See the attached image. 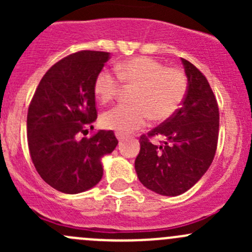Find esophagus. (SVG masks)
I'll return each instance as SVG.
<instances>
[{
	"mask_svg": "<svg viewBox=\"0 0 252 252\" xmlns=\"http://www.w3.org/2000/svg\"><path fill=\"white\" fill-rule=\"evenodd\" d=\"M116 136H117V139L119 140V142H121L124 139V135L122 133H116Z\"/></svg>",
	"mask_w": 252,
	"mask_h": 252,
	"instance_id": "1",
	"label": "esophagus"
}]
</instances>
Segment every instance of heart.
Here are the masks:
<instances>
[{
  "label": "heart",
  "mask_w": 252,
  "mask_h": 252,
  "mask_svg": "<svg viewBox=\"0 0 252 252\" xmlns=\"http://www.w3.org/2000/svg\"><path fill=\"white\" fill-rule=\"evenodd\" d=\"M116 72L103 69L96 75L94 93L100 102L113 100L121 89V80L136 85L135 105H117L101 117L105 128L128 134L146 124L150 117L164 121L179 110L188 90L184 73L168 68L155 58L139 56L116 65Z\"/></svg>",
  "instance_id": "b5f03b06"
}]
</instances>
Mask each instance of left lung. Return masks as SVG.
Returning <instances> with one entry per match:
<instances>
[{"label": "left lung", "mask_w": 252, "mask_h": 252, "mask_svg": "<svg viewBox=\"0 0 252 252\" xmlns=\"http://www.w3.org/2000/svg\"><path fill=\"white\" fill-rule=\"evenodd\" d=\"M188 90L182 107L161 126L141 135L135 171L144 187L164 196H177L194 187L211 166L217 150L220 111L207 79L182 58ZM162 135L164 144L149 141Z\"/></svg>", "instance_id": "1"}]
</instances>
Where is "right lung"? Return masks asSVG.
I'll list each match as a JSON object with an SVG mask.
<instances>
[{"label": "right lung", "mask_w": 252, "mask_h": 252, "mask_svg": "<svg viewBox=\"0 0 252 252\" xmlns=\"http://www.w3.org/2000/svg\"><path fill=\"white\" fill-rule=\"evenodd\" d=\"M110 53L80 51L58 61L39 83L28 110L29 152L40 177L53 189L79 194L103 174V156L116 149L112 130L78 140L97 118L94 83Z\"/></svg>", "instance_id": "obj_1"}]
</instances>
